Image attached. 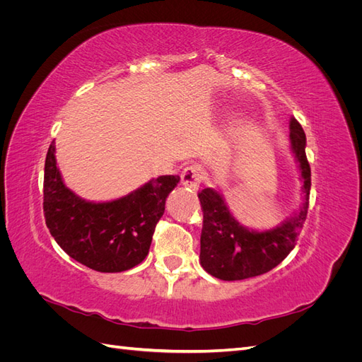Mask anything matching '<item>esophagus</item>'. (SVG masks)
Returning a JSON list of instances; mask_svg holds the SVG:
<instances>
[{
    "label": "esophagus",
    "instance_id": "obj_1",
    "mask_svg": "<svg viewBox=\"0 0 362 362\" xmlns=\"http://www.w3.org/2000/svg\"><path fill=\"white\" fill-rule=\"evenodd\" d=\"M202 168L199 164H190L189 168H185L181 175V182L185 187H190L192 190H198L201 180H202Z\"/></svg>",
    "mask_w": 362,
    "mask_h": 362
}]
</instances>
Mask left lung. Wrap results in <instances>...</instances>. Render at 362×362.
<instances>
[{
  "label": "left lung",
  "instance_id": "1",
  "mask_svg": "<svg viewBox=\"0 0 362 362\" xmlns=\"http://www.w3.org/2000/svg\"><path fill=\"white\" fill-rule=\"evenodd\" d=\"M290 141L303 181V204L298 214L269 231H250L240 225L221 193L204 189L198 198L204 213L201 234V266L214 278L240 281L267 273L293 250L310 205L311 168L305 154L306 137L302 125L291 117Z\"/></svg>",
  "mask_w": 362,
  "mask_h": 362
}]
</instances>
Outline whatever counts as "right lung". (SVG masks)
Instances as JSON below:
<instances>
[{
  "instance_id": "right-lung-1",
  "label": "right lung",
  "mask_w": 362,
  "mask_h": 362,
  "mask_svg": "<svg viewBox=\"0 0 362 362\" xmlns=\"http://www.w3.org/2000/svg\"><path fill=\"white\" fill-rule=\"evenodd\" d=\"M49 145L43 175V214L51 235L75 261L116 273L140 264L178 175H163L110 202H87L64 185Z\"/></svg>"
}]
</instances>
